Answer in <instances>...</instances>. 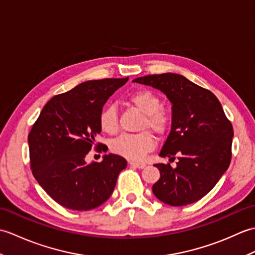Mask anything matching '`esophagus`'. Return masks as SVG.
<instances>
[{"label": "esophagus", "mask_w": 255, "mask_h": 255, "mask_svg": "<svg viewBox=\"0 0 255 255\" xmlns=\"http://www.w3.org/2000/svg\"><path fill=\"white\" fill-rule=\"evenodd\" d=\"M129 164L133 167H138V169H143L145 166L144 163H139V162H129Z\"/></svg>", "instance_id": "1"}]
</instances>
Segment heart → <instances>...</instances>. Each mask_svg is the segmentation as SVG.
Segmentation results:
<instances>
[{
    "label": "heart",
    "instance_id": "b5f03b06",
    "mask_svg": "<svg viewBox=\"0 0 255 255\" xmlns=\"http://www.w3.org/2000/svg\"><path fill=\"white\" fill-rule=\"evenodd\" d=\"M129 102L144 114L140 123L139 133H125L113 139L111 150L114 153L124 156L128 160H141L145 153L152 151L155 147L154 138L149 130L158 137H163L170 129L171 118L165 112L161 110L162 101L155 93L148 90H141L133 93ZM100 127L104 132L114 134L118 131L119 122L115 106H107L100 114Z\"/></svg>",
    "mask_w": 255,
    "mask_h": 255
}]
</instances>
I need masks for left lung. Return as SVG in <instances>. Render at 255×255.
Instances as JSON below:
<instances>
[{
    "label": "left lung",
    "instance_id": "8db88e82",
    "mask_svg": "<svg viewBox=\"0 0 255 255\" xmlns=\"http://www.w3.org/2000/svg\"><path fill=\"white\" fill-rule=\"evenodd\" d=\"M134 82L152 86L172 103L171 131L160 151L176 167L158 163L155 197L170 206L203 198L229 167L234 129L215 94L176 73L145 75Z\"/></svg>",
    "mask_w": 255,
    "mask_h": 255
}]
</instances>
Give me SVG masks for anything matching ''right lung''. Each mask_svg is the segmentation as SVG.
<instances>
[{
    "label": "right lung",
    "instance_id": "1",
    "mask_svg": "<svg viewBox=\"0 0 255 255\" xmlns=\"http://www.w3.org/2000/svg\"><path fill=\"white\" fill-rule=\"evenodd\" d=\"M128 81L91 80L53 96L28 134L32 175L58 204L72 210L99 207L111 197L127 161L105 154L86 163L85 155L101 133L100 114L110 96ZM97 143L95 148H99Z\"/></svg>",
    "mask_w": 255,
    "mask_h": 255
}]
</instances>
